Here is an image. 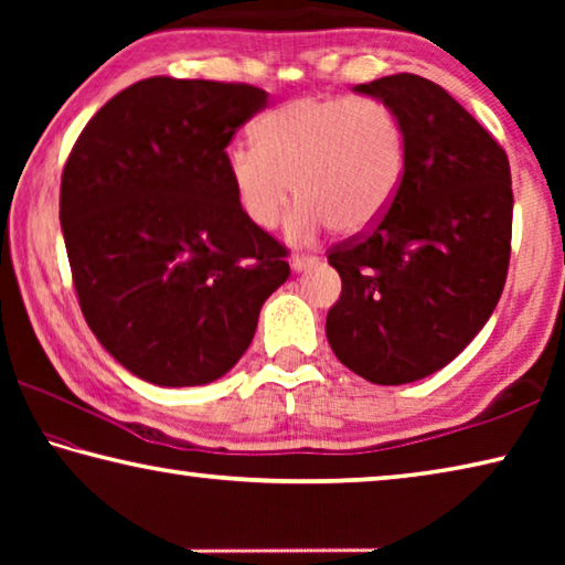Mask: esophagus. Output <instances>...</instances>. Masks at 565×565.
Returning <instances> with one entry per match:
<instances>
[{"instance_id":"esophagus-1","label":"esophagus","mask_w":565,"mask_h":565,"mask_svg":"<svg viewBox=\"0 0 565 565\" xmlns=\"http://www.w3.org/2000/svg\"><path fill=\"white\" fill-rule=\"evenodd\" d=\"M313 262H317V256H311V254H294L291 256V269L294 271H303L306 266H311Z\"/></svg>"}]
</instances>
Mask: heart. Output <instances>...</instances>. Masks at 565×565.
<instances>
[{"label": "heart", "instance_id": "b5f03b06", "mask_svg": "<svg viewBox=\"0 0 565 565\" xmlns=\"http://www.w3.org/2000/svg\"><path fill=\"white\" fill-rule=\"evenodd\" d=\"M226 174L248 224L271 228L299 199L286 224L296 242L331 226L339 236L374 228L404 184L406 131L376 97H301L264 114L256 141L226 147Z\"/></svg>", "mask_w": 565, "mask_h": 565}]
</instances>
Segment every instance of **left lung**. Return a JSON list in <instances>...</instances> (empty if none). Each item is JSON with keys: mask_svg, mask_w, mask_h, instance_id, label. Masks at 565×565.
<instances>
[{"mask_svg": "<svg viewBox=\"0 0 565 565\" xmlns=\"http://www.w3.org/2000/svg\"><path fill=\"white\" fill-rule=\"evenodd\" d=\"M406 131L404 184L386 216L329 248L341 296L327 337L353 374L411 384L461 353L501 299L511 259V167L451 94L418 74L359 84Z\"/></svg>", "mask_w": 565, "mask_h": 565, "instance_id": "obj_1", "label": "left lung"}]
</instances>
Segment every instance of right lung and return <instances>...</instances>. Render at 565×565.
<instances>
[{
  "mask_svg": "<svg viewBox=\"0 0 565 565\" xmlns=\"http://www.w3.org/2000/svg\"><path fill=\"white\" fill-rule=\"evenodd\" d=\"M266 97L252 84L151 76L104 104L66 159L60 222L79 309L149 384L224 376L289 279V248L248 224L224 161Z\"/></svg>",
  "mask_w": 565,
  "mask_h": 565,
  "instance_id": "add662e5",
  "label": "right lung"
}]
</instances>
